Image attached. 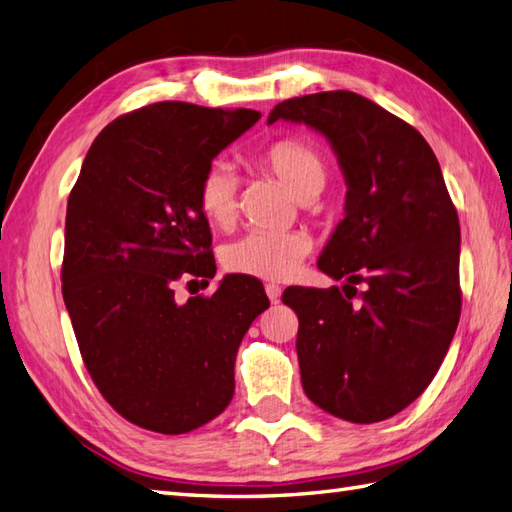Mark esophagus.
<instances>
[{
  "mask_svg": "<svg viewBox=\"0 0 512 512\" xmlns=\"http://www.w3.org/2000/svg\"><path fill=\"white\" fill-rule=\"evenodd\" d=\"M281 292H283L281 285H277V283H266V294H268V299H270L272 303H277V301L281 299Z\"/></svg>",
  "mask_w": 512,
  "mask_h": 512,
  "instance_id": "obj_1",
  "label": "esophagus"
}]
</instances>
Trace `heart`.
Listing matches in <instances>:
<instances>
[{
	"mask_svg": "<svg viewBox=\"0 0 512 512\" xmlns=\"http://www.w3.org/2000/svg\"><path fill=\"white\" fill-rule=\"evenodd\" d=\"M259 165L301 202L314 200L327 183V163L301 139H283L257 157ZM237 174L227 161L209 165L198 183V207L213 227H229L237 213ZM312 251L310 237L296 231H251L224 246L222 264L231 272L259 279H288Z\"/></svg>",
	"mask_w": 512,
	"mask_h": 512,
	"instance_id": "obj_1",
	"label": "heart"
}]
</instances>
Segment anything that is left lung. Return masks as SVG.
I'll return each instance as SVG.
<instances>
[{"mask_svg": "<svg viewBox=\"0 0 512 512\" xmlns=\"http://www.w3.org/2000/svg\"><path fill=\"white\" fill-rule=\"evenodd\" d=\"M277 120L323 135L347 183L344 218L318 257L342 288L294 285L281 296L299 316L303 390L338 419L384 421L430 386L454 340L456 207L419 130L364 95L285 100L268 115V124Z\"/></svg>", "mask_w": 512, "mask_h": 512, "instance_id": "1", "label": "left lung"}]
</instances>
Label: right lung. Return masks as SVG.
<instances>
[{
    "mask_svg": "<svg viewBox=\"0 0 512 512\" xmlns=\"http://www.w3.org/2000/svg\"><path fill=\"white\" fill-rule=\"evenodd\" d=\"M259 117L144 106L95 137L69 194L63 299L82 360L102 397L146 430L192 432L229 406L237 349L270 305L246 275L207 299L174 296L183 275H216L198 183Z\"/></svg>",
    "mask_w": 512,
    "mask_h": 512,
    "instance_id": "1",
    "label": "right lung"
}]
</instances>
